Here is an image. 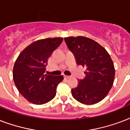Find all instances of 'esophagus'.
Wrapping results in <instances>:
<instances>
[{
	"label": "esophagus",
	"instance_id": "esophagus-1",
	"mask_svg": "<svg viewBox=\"0 0 130 130\" xmlns=\"http://www.w3.org/2000/svg\"><path fill=\"white\" fill-rule=\"evenodd\" d=\"M64 77H65V78H66V79H69V77H70V76H69V75H64Z\"/></svg>",
	"mask_w": 130,
	"mask_h": 130
}]
</instances>
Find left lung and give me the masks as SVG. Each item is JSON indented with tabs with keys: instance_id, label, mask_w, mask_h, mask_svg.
Returning <instances> with one entry per match:
<instances>
[{
	"instance_id": "obj_1",
	"label": "left lung",
	"mask_w": 130,
	"mask_h": 130,
	"mask_svg": "<svg viewBox=\"0 0 130 130\" xmlns=\"http://www.w3.org/2000/svg\"><path fill=\"white\" fill-rule=\"evenodd\" d=\"M77 65L86 68L84 79L71 89L74 99L84 105H94L106 97L113 86L115 67L106 49L97 42L84 36L65 38Z\"/></svg>"
}]
</instances>
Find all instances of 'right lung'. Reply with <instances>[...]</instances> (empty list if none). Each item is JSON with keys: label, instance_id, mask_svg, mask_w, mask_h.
<instances>
[{"label": "right lung", "instance_id": "add662e5", "mask_svg": "<svg viewBox=\"0 0 130 130\" xmlns=\"http://www.w3.org/2000/svg\"><path fill=\"white\" fill-rule=\"evenodd\" d=\"M63 40V38L36 40L23 49L16 59L13 80L17 90L29 103L43 105L56 96L57 86L63 81V76L44 74L45 67Z\"/></svg>", "mask_w": 130, "mask_h": 130}]
</instances>
